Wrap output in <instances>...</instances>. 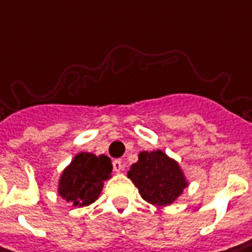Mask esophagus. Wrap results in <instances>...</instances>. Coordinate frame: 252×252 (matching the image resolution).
<instances>
[{
    "mask_svg": "<svg viewBox=\"0 0 252 252\" xmlns=\"http://www.w3.org/2000/svg\"><path fill=\"white\" fill-rule=\"evenodd\" d=\"M123 161L122 159H114L113 161V170L116 171V173H120V171H123Z\"/></svg>",
    "mask_w": 252,
    "mask_h": 252,
    "instance_id": "34e87169",
    "label": "esophagus"
}]
</instances>
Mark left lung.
<instances>
[{
  "label": "left lung",
  "instance_id": "8db88e82",
  "mask_svg": "<svg viewBox=\"0 0 252 252\" xmlns=\"http://www.w3.org/2000/svg\"><path fill=\"white\" fill-rule=\"evenodd\" d=\"M127 177L138 187L142 199L155 206L174 203L189 186L180 164L161 149L142 151Z\"/></svg>",
  "mask_w": 252,
  "mask_h": 252
}]
</instances>
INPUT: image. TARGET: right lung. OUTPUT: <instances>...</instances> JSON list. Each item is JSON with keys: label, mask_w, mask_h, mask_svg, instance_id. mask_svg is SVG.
I'll list each match as a JSON object with an SVG mask.
<instances>
[{"label": "right lung", "mask_w": 252, "mask_h": 252, "mask_svg": "<svg viewBox=\"0 0 252 252\" xmlns=\"http://www.w3.org/2000/svg\"><path fill=\"white\" fill-rule=\"evenodd\" d=\"M111 170L109 157L79 152L61 174L58 193L77 207L91 205L98 199L104 181L111 177Z\"/></svg>", "instance_id": "1"}]
</instances>
